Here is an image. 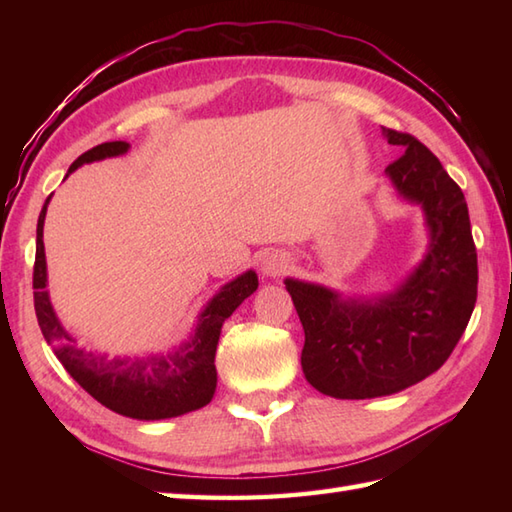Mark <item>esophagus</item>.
Segmentation results:
<instances>
[{"label": "esophagus", "mask_w": 512, "mask_h": 512, "mask_svg": "<svg viewBox=\"0 0 512 512\" xmlns=\"http://www.w3.org/2000/svg\"><path fill=\"white\" fill-rule=\"evenodd\" d=\"M290 259L284 253H270L262 262V273L266 277H281L288 270Z\"/></svg>", "instance_id": "1"}]
</instances>
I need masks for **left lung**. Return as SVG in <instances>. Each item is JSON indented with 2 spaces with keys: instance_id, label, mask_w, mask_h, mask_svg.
<instances>
[{
  "instance_id": "1",
  "label": "left lung",
  "mask_w": 512,
  "mask_h": 512,
  "mask_svg": "<svg viewBox=\"0 0 512 512\" xmlns=\"http://www.w3.org/2000/svg\"><path fill=\"white\" fill-rule=\"evenodd\" d=\"M383 136L402 147L385 176L424 213L429 246L422 262L396 290L372 299L284 279L306 332L303 374L321 394L341 400L398 394L438 372L477 299V253L462 189L420 140L385 127Z\"/></svg>"
}]
</instances>
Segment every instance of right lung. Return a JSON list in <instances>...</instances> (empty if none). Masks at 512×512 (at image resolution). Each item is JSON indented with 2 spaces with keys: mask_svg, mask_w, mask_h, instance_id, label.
<instances>
[{
  "mask_svg": "<svg viewBox=\"0 0 512 512\" xmlns=\"http://www.w3.org/2000/svg\"><path fill=\"white\" fill-rule=\"evenodd\" d=\"M127 151L129 143H125V140L96 145L72 162L68 176L81 165H88V162L116 158L127 154ZM50 198L43 204L37 222L32 288H35V312L41 334L48 345H52L65 372L94 400H99L107 409L127 418H178L182 413L209 405L217 387L215 350L217 341H220L222 325L242 306V301L257 290L259 281L255 270H246V273L224 284L220 292H215L213 299L200 312L189 339L173 347L167 354L107 358V354L88 352L85 347H79L74 336L63 328L46 290L48 268L46 250H43V222H46Z\"/></svg>",
  "mask_w": 512,
  "mask_h": 512,
  "instance_id": "add662e5",
  "label": "right lung"
}]
</instances>
